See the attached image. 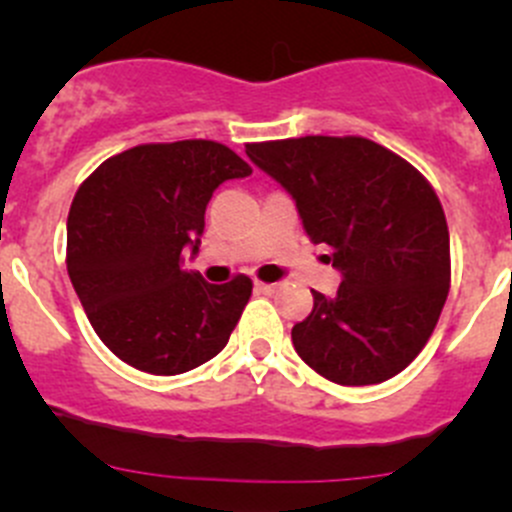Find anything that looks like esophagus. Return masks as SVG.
I'll use <instances>...</instances> for the list:
<instances>
[{
  "label": "esophagus",
  "instance_id": "1",
  "mask_svg": "<svg viewBox=\"0 0 512 512\" xmlns=\"http://www.w3.org/2000/svg\"><path fill=\"white\" fill-rule=\"evenodd\" d=\"M255 292L272 294V292H277V285H270V282H255Z\"/></svg>",
  "mask_w": 512,
  "mask_h": 512
}]
</instances>
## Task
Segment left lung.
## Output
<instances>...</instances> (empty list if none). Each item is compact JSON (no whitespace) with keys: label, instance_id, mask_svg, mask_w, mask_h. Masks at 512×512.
<instances>
[{"label":"left lung","instance_id":"obj_1","mask_svg":"<svg viewBox=\"0 0 512 512\" xmlns=\"http://www.w3.org/2000/svg\"><path fill=\"white\" fill-rule=\"evenodd\" d=\"M252 163L292 195L314 245L342 272L334 297L314 294L292 344L342 386L404 371L436 329L451 285L441 200L411 163L361 136L247 143Z\"/></svg>","mask_w":512,"mask_h":512}]
</instances>
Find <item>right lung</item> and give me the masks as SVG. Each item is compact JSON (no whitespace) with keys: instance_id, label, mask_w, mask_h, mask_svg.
Here are the masks:
<instances>
[{"instance_id":"1","label":"right lung","mask_w":512,"mask_h":512,"mask_svg":"<svg viewBox=\"0 0 512 512\" xmlns=\"http://www.w3.org/2000/svg\"><path fill=\"white\" fill-rule=\"evenodd\" d=\"M250 173L223 143H146L103 160L76 190L66 270L98 339L133 369L183 374L225 349L250 277L208 285L183 262L198 252L215 188Z\"/></svg>"}]
</instances>
